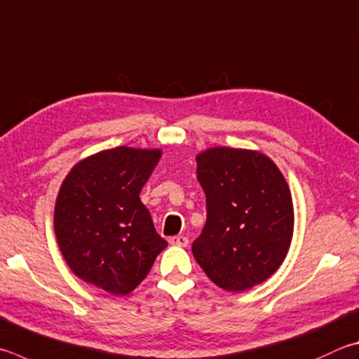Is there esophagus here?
Instances as JSON below:
<instances>
[{
  "mask_svg": "<svg viewBox=\"0 0 359 359\" xmlns=\"http://www.w3.org/2000/svg\"><path fill=\"white\" fill-rule=\"evenodd\" d=\"M169 243L174 246H187L188 245V238L185 236H175L169 238Z\"/></svg>",
  "mask_w": 359,
  "mask_h": 359,
  "instance_id": "34e87169",
  "label": "esophagus"
}]
</instances>
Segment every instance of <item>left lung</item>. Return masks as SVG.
<instances>
[{"label":"left lung","instance_id":"obj_1","mask_svg":"<svg viewBox=\"0 0 359 359\" xmlns=\"http://www.w3.org/2000/svg\"><path fill=\"white\" fill-rule=\"evenodd\" d=\"M207 221L193 256L210 281L245 292L275 273L293 237V202L283 172L251 149L210 147L196 155Z\"/></svg>","mask_w":359,"mask_h":359}]
</instances>
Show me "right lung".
<instances>
[{
  "mask_svg": "<svg viewBox=\"0 0 359 359\" xmlns=\"http://www.w3.org/2000/svg\"><path fill=\"white\" fill-rule=\"evenodd\" d=\"M161 149L119 146L83 158L61 184L55 233L62 257L84 283L127 295L168 246L140 199Z\"/></svg>",
  "mask_w": 359,
  "mask_h": 359,
  "instance_id": "right-lung-1",
  "label": "right lung"
}]
</instances>
